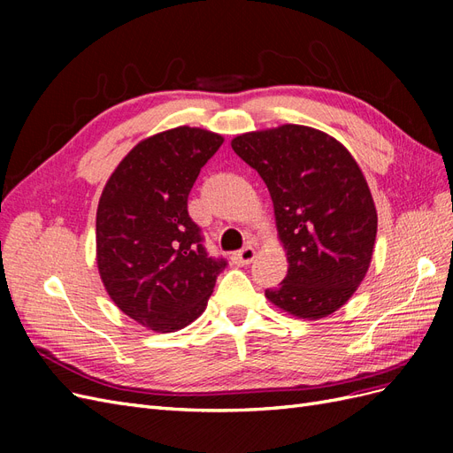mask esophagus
I'll use <instances>...</instances> for the list:
<instances>
[{"instance_id": "34e87169", "label": "esophagus", "mask_w": 453, "mask_h": 453, "mask_svg": "<svg viewBox=\"0 0 453 453\" xmlns=\"http://www.w3.org/2000/svg\"><path fill=\"white\" fill-rule=\"evenodd\" d=\"M255 255H257V251L251 248V245H248V248H243V250H240V251H236V253H232L230 258H232V263H234V265L245 266V265L253 263Z\"/></svg>"}]
</instances>
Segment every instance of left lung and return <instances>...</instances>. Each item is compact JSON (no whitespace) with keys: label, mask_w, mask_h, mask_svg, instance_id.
<instances>
[{"label":"left lung","mask_w":453,"mask_h":453,"mask_svg":"<svg viewBox=\"0 0 453 453\" xmlns=\"http://www.w3.org/2000/svg\"><path fill=\"white\" fill-rule=\"evenodd\" d=\"M268 187L287 276L266 289L273 306L321 319L344 306L366 276L378 213L359 164L333 135L300 125L232 140Z\"/></svg>","instance_id":"obj_1"}]
</instances>
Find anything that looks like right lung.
I'll return each instance as SVG.
<instances>
[{
    "label": "right lung",
    "mask_w": 453,
    "mask_h": 453,
    "mask_svg": "<svg viewBox=\"0 0 453 453\" xmlns=\"http://www.w3.org/2000/svg\"><path fill=\"white\" fill-rule=\"evenodd\" d=\"M223 135L177 127L140 142L109 177L96 211V260L120 311L175 333L208 306L225 258L208 257L187 211L202 166Z\"/></svg>",
    "instance_id": "add662e5"
}]
</instances>
